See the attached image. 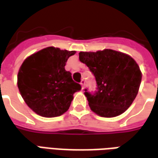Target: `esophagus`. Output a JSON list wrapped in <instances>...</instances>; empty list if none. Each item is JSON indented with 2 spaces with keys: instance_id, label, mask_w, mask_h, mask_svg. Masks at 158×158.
I'll list each match as a JSON object with an SVG mask.
<instances>
[{
  "instance_id": "obj_1",
  "label": "esophagus",
  "mask_w": 158,
  "mask_h": 158,
  "mask_svg": "<svg viewBox=\"0 0 158 158\" xmlns=\"http://www.w3.org/2000/svg\"><path fill=\"white\" fill-rule=\"evenodd\" d=\"M80 85H82V88H84L85 85V79H82V80H81V82H80Z\"/></svg>"
}]
</instances>
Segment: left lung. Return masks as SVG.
<instances>
[{
    "label": "left lung",
    "instance_id": "obj_1",
    "mask_svg": "<svg viewBox=\"0 0 158 158\" xmlns=\"http://www.w3.org/2000/svg\"><path fill=\"white\" fill-rule=\"evenodd\" d=\"M79 61L92 73L96 90L85 95L90 109L99 116L113 118L124 113L137 96L141 73L134 59L110 49L79 52Z\"/></svg>",
    "mask_w": 158,
    "mask_h": 158
}]
</instances>
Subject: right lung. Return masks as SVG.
<instances>
[{
    "label": "right lung",
    "instance_id": "add662e5",
    "mask_svg": "<svg viewBox=\"0 0 158 158\" xmlns=\"http://www.w3.org/2000/svg\"><path fill=\"white\" fill-rule=\"evenodd\" d=\"M75 52L46 47L24 60L18 74V87L26 104L38 115L61 116L71 105L73 95L81 89L66 71L69 56Z\"/></svg>",
    "mask_w": 158,
    "mask_h": 158
}]
</instances>
